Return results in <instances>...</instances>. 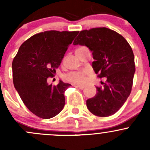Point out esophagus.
Returning <instances> with one entry per match:
<instances>
[{"label":"esophagus","mask_w":150,"mask_h":150,"mask_svg":"<svg viewBox=\"0 0 150 150\" xmlns=\"http://www.w3.org/2000/svg\"><path fill=\"white\" fill-rule=\"evenodd\" d=\"M75 86H76V87H78V88H81V89L85 88V86H82V85H76Z\"/></svg>","instance_id":"obj_1"}]
</instances>
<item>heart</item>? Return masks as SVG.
Wrapping results in <instances>:
<instances>
[{
	"label": "heart",
	"instance_id": "obj_1",
	"mask_svg": "<svg viewBox=\"0 0 150 150\" xmlns=\"http://www.w3.org/2000/svg\"><path fill=\"white\" fill-rule=\"evenodd\" d=\"M83 47H81V48ZM86 72H71L65 75V79L69 82L78 84H83L86 81Z\"/></svg>",
	"mask_w": 150,
	"mask_h": 150
}]
</instances>
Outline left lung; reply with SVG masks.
Here are the masks:
<instances>
[{
    "label": "left lung",
    "mask_w": 150,
    "mask_h": 150,
    "mask_svg": "<svg viewBox=\"0 0 150 150\" xmlns=\"http://www.w3.org/2000/svg\"><path fill=\"white\" fill-rule=\"evenodd\" d=\"M73 44L86 46L91 51L93 70L99 78H107L103 87H96V94L87 99L88 109L99 117L115 114L132 88L136 69L131 46L121 35L106 28L82 30Z\"/></svg>",
    "instance_id": "obj_1"
}]
</instances>
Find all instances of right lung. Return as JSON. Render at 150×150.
Returning <instances> with one entry per match:
<instances>
[{"label": "right lung", "mask_w": 150, "mask_h": 150, "mask_svg": "<svg viewBox=\"0 0 150 150\" xmlns=\"http://www.w3.org/2000/svg\"><path fill=\"white\" fill-rule=\"evenodd\" d=\"M78 31H50L34 35L19 47L12 62L13 83L30 112L43 119L57 115L65 104L64 91L71 85L59 81L48 85Z\"/></svg>", "instance_id": "add662e5"}]
</instances>
